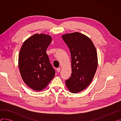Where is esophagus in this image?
I'll return each instance as SVG.
<instances>
[{
    "label": "esophagus",
    "mask_w": 121,
    "mask_h": 121,
    "mask_svg": "<svg viewBox=\"0 0 121 121\" xmlns=\"http://www.w3.org/2000/svg\"><path fill=\"white\" fill-rule=\"evenodd\" d=\"M56 71L57 72H59L61 71V68H56Z\"/></svg>",
    "instance_id": "esophagus-1"
}]
</instances>
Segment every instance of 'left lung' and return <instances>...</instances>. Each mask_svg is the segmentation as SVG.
Returning a JSON list of instances; mask_svg holds the SVG:
<instances>
[{
  "instance_id": "8db88e82",
  "label": "left lung",
  "mask_w": 121,
  "mask_h": 121,
  "mask_svg": "<svg viewBox=\"0 0 121 121\" xmlns=\"http://www.w3.org/2000/svg\"><path fill=\"white\" fill-rule=\"evenodd\" d=\"M62 38L70 50L72 73L65 80L69 91L77 93L91 83L98 66L97 51L91 40L78 32L64 34Z\"/></svg>"
}]
</instances>
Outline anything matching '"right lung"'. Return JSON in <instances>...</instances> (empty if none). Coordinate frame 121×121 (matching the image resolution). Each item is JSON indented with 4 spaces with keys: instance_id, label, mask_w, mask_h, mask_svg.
I'll return each mask as SVG.
<instances>
[{
    "instance_id": "1",
    "label": "right lung",
    "mask_w": 121,
    "mask_h": 121,
    "mask_svg": "<svg viewBox=\"0 0 121 121\" xmlns=\"http://www.w3.org/2000/svg\"><path fill=\"white\" fill-rule=\"evenodd\" d=\"M52 37L43 34L32 35L23 43L19 56V66L25 83L31 89H44L54 77L56 72L51 65L46 49Z\"/></svg>"
}]
</instances>
